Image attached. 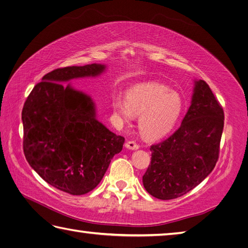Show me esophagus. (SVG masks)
I'll list each match as a JSON object with an SVG mask.
<instances>
[{"label": "esophagus", "mask_w": 248, "mask_h": 248, "mask_svg": "<svg viewBox=\"0 0 248 248\" xmlns=\"http://www.w3.org/2000/svg\"><path fill=\"white\" fill-rule=\"evenodd\" d=\"M125 147L128 149H131V150H136V149L140 148V145L134 140H129L125 142Z\"/></svg>", "instance_id": "esophagus-1"}]
</instances>
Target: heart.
<instances>
[{
  "label": "heart",
  "instance_id": "1",
  "mask_svg": "<svg viewBox=\"0 0 248 248\" xmlns=\"http://www.w3.org/2000/svg\"><path fill=\"white\" fill-rule=\"evenodd\" d=\"M113 110L124 122H130L140 114V129L151 140L163 137L174 128L180 118L184 102L181 95L159 82L137 84L128 91L126 99L115 97Z\"/></svg>",
  "mask_w": 248,
  "mask_h": 248
}]
</instances>
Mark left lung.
I'll use <instances>...</instances> for the list:
<instances>
[{"label": "left lung", "mask_w": 248, "mask_h": 248, "mask_svg": "<svg viewBox=\"0 0 248 248\" xmlns=\"http://www.w3.org/2000/svg\"><path fill=\"white\" fill-rule=\"evenodd\" d=\"M224 111L204 80L195 82L192 102L173 134L150 147L142 176L152 197L172 200L197 187L214 170L220 154Z\"/></svg>", "instance_id": "8db88e82"}]
</instances>
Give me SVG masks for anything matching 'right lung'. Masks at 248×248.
<instances>
[{
	"mask_svg": "<svg viewBox=\"0 0 248 248\" xmlns=\"http://www.w3.org/2000/svg\"><path fill=\"white\" fill-rule=\"evenodd\" d=\"M103 70L96 63L56 68L34 85L22 110L28 164L50 186L73 195L88 193L100 183L124 138L98 122L89 96L61 82Z\"/></svg>",
	"mask_w": 248,
	"mask_h": 248,
	"instance_id": "1",
	"label": "right lung"
}]
</instances>
